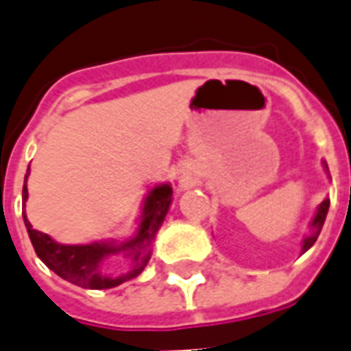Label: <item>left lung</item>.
Listing matches in <instances>:
<instances>
[{"label":"left lung","instance_id":"8db88e82","mask_svg":"<svg viewBox=\"0 0 351 351\" xmlns=\"http://www.w3.org/2000/svg\"><path fill=\"white\" fill-rule=\"evenodd\" d=\"M325 167H327V165H325ZM327 210H329V199H325L324 203L319 205L316 216H314V220H312V223H310V226H312V233H310V235L306 237L304 241H302V254L308 250L312 244L316 243L317 235L322 233V228H324V221H325V216H327Z\"/></svg>","mask_w":351,"mask_h":351}]
</instances>
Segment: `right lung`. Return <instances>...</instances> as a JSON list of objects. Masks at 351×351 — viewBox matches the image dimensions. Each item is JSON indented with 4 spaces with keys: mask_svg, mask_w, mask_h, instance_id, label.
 <instances>
[{
    "mask_svg": "<svg viewBox=\"0 0 351 351\" xmlns=\"http://www.w3.org/2000/svg\"><path fill=\"white\" fill-rule=\"evenodd\" d=\"M27 178V176H26ZM173 188L169 184H161L150 190L148 197L143 206V216L138 223L137 235L131 241L122 244L93 243V244H60L52 241L47 233H41L32 228V223L24 214L27 235L34 244L35 254L39 256L43 263L54 271L58 276H62L75 286L86 287V289H108L128 282V280L138 276L150 259V246L158 229L165 220V214L171 205ZM27 188L24 184L22 190V201L26 203ZM118 251H130L132 258V269L130 273L120 277H107L100 271V261Z\"/></svg>",
    "mask_w": 351,
    "mask_h": 351,
    "instance_id": "right-lung-1",
    "label": "right lung"
}]
</instances>
